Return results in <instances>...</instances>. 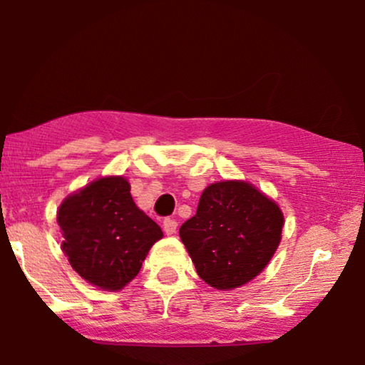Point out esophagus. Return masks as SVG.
<instances>
[{
	"instance_id": "esophagus-1",
	"label": "esophagus",
	"mask_w": 365,
	"mask_h": 365,
	"mask_svg": "<svg viewBox=\"0 0 365 365\" xmlns=\"http://www.w3.org/2000/svg\"><path fill=\"white\" fill-rule=\"evenodd\" d=\"M176 229H178V220L176 219L166 217L165 220H163V230H165L168 235L174 234V232H176Z\"/></svg>"
}]
</instances>
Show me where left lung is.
<instances>
[{
  "label": "left lung",
  "mask_w": 365,
  "mask_h": 365,
  "mask_svg": "<svg viewBox=\"0 0 365 365\" xmlns=\"http://www.w3.org/2000/svg\"><path fill=\"white\" fill-rule=\"evenodd\" d=\"M282 229L283 214L272 199L248 182L222 181L205 187L179 237L199 277L217 289H232L267 267Z\"/></svg>",
  "instance_id": "left-lung-1"
}]
</instances>
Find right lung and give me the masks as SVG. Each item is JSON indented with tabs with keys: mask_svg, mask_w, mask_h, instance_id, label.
Returning <instances> with one entry per match:
<instances>
[{
	"mask_svg": "<svg viewBox=\"0 0 365 365\" xmlns=\"http://www.w3.org/2000/svg\"><path fill=\"white\" fill-rule=\"evenodd\" d=\"M62 250L88 283L121 289L138 274L163 237L161 227L136 207L125 178H102L68 195L57 212Z\"/></svg>",
	"mask_w": 365,
	"mask_h": 365,
	"instance_id": "right-lung-1",
	"label": "right lung"
}]
</instances>
